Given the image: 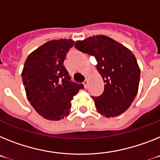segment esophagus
<instances>
[{"label": "esophagus", "instance_id": "34e87169", "mask_svg": "<svg viewBox=\"0 0 160 160\" xmlns=\"http://www.w3.org/2000/svg\"><path fill=\"white\" fill-rule=\"evenodd\" d=\"M83 84H84V88H87V84H88V80H84V82H83Z\"/></svg>", "mask_w": 160, "mask_h": 160}]
</instances>
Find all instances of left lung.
I'll use <instances>...</instances> for the list:
<instances>
[{"mask_svg":"<svg viewBox=\"0 0 160 160\" xmlns=\"http://www.w3.org/2000/svg\"><path fill=\"white\" fill-rule=\"evenodd\" d=\"M75 47L96 58V68L105 83L102 94L92 96L98 111L109 118L127 111L138 93L140 80V68L133 53L102 35L76 41Z\"/></svg>","mask_w":160,"mask_h":160,"instance_id":"8db88e82","label":"left lung"}]
</instances>
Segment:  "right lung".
<instances>
[{
  "label": "right lung",
  "mask_w": 160,
  "mask_h": 160,
  "mask_svg": "<svg viewBox=\"0 0 160 160\" xmlns=\"http://www.w3.org/2000/svg\"><path fill=\"white\" fill-rule=\"evenodd\" d=\"M75 41L68 39L46 42L28 55L22 72L23 85L31 105L49 120L68 116L73 97L84 88L72 82L63 66L66 55Z\"/></svg>",
  "instance_id": "add662e5"
}]
</instances>
